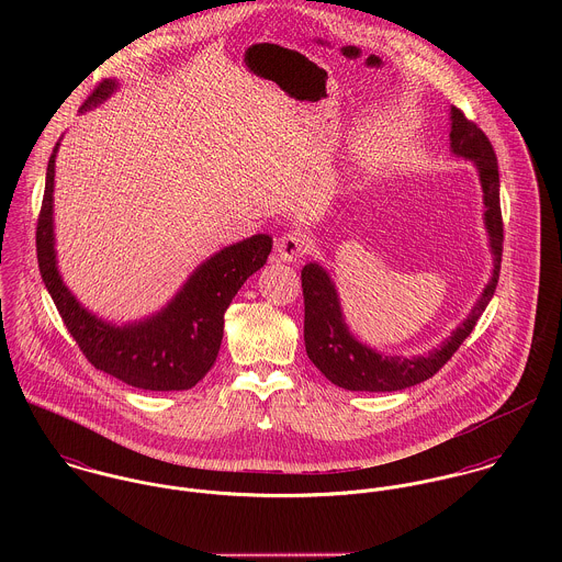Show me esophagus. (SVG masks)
<instances>
[{
  "label": "esophagus",
  "instance_id": "34e87169",
  "mask_svg": "<svg viewBox=\"0 0 562 562\" xmlns=\"http://www.w3.org/2000/svg\"><path fill=\"white\" fill-rule=\"evenodd\" d=\"M274 252L281 261H296L307 252V241L301 234H294V232L283 234L274 244Z\"/></svg>",
  "mask_w": 562,
  "mask_h": 562
}]
</instances>
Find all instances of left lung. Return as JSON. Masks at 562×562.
Instances as JSON below:
<instances>
[{
  "label": "left lung",
  "mask_w": 562,
  "mask_h": 562,
  "mask_svg": "<svg viewBox=\"0 0 562 562\" xmlns=\"http://www.w3.org/2000/svg\"><path fill=\"white\" fill-rule=\"evenodd\" d=\"M450 154L454 158L472 161L482 188V223L486 229L488 250L493 257L491 279L482 288L479 301L470 310L468 318L461 322L450 337L437 348L401 357L385 355L363 344L346 324L337 288L330 274L318 261L305 263L301 270L303 296H305V348L314 366L337 387L350 392H401L424 383L437 374L443 363L459 350V346L474 330L476 322L493 299L499 261H502V212H499V172L495 151L481 127L465 119L461 110L450 108Z\"/></svg>",
  "instance_id": "obj_1"
}]
</instances>
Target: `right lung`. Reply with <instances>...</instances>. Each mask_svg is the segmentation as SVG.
<instances>
[{
  "mask_svg": "<svg viewBox=\"0 0 562 562\" xmlns=\"http://www.w3.org/2000/svg\"><path fill=\"white\" fill-rule=\"evenodd\" d=\"M119 88L105 80L86 99L80 112L101 105ZM60 140L47 164L45 196L36 227L38 268L69 333L86 359L105 374L149 392H181L194 387L214 366L225 312L244 281L255 274L272 250V238L257 234L229 244L201 261L177 294L151 316L140 321H103L83 307L67 288L58 268L54 234V177Z\"/></svg>",
  "mask_w": 562,
  "mask_h": 562,
  "instance_id": "1",
  "label": "right lung"
}]
</instances>
